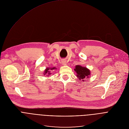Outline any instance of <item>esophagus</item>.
<instances>
[{
  "label": "esophagus",
  "mask_w": 129,
  "mask_h": 129,
  "mask_svg": "<svg viewBox=\"0 0 129 129\" xmlns=\"http://www.w3.org/2000/svg\"><path fill=\"white\" fill-rule=\"evenodd\" d=\"M62 64L63 65L65 66V65H67V62H66V61H63L62 62Z\"/></svg>",
  "instance_id": "obj_1"
}]
</instances>
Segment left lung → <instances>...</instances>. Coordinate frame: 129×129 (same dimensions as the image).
Wrapping results in <instances>:
<instances>
[{"label":"left lung","instance_id":"left-lung-1","mask_svg":"<svg viewBox=\"0 0 129 129\" xmlns=\"http://www.w3.org/2000/svg\"><path fill=\"white\" fill-rule=\"evenodd\" d=\"M74 71L77 74L76 76L77 78L82 82H84L85 79L89 78L91 76L90 71L86 67L77 65L75 66Z\"/></svg>","mask_w":129,"mask_h":129}]
</instances>
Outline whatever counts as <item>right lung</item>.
<instances>
[{
    "label": "right lung",
    "mask_w": 129,
    "mask_h": 129,
    "mask_svg": "<svg viewBox=\"0 0 129 129\" xmlns=\"http://www.w3.org/2000/svg\"><path fill=\"white\" fill-rule=\"evenodd\" d=\"M56 70V67H47L44 71V75H46V76H48L51 75V72L53 70Z\"/></svg>",
    "instance_id": "add662e5"
}]
</instances>
